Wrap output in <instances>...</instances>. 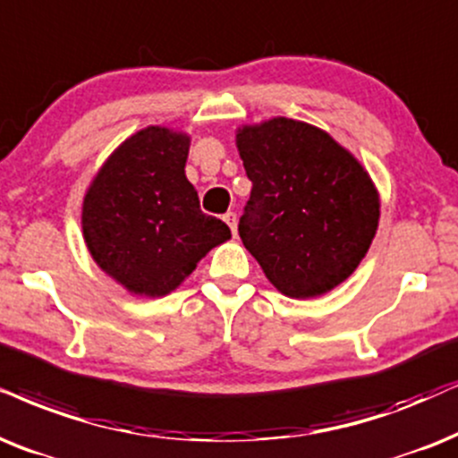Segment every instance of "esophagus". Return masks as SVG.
Instances as JSON below:
<instances>
[{"mask_svg": "<svg viewBox=\"0 0 458 458\" xmlns=\"http://www.w3.org/2000/svg\"><path fill=\"white\" fill-rule=\"evenodd\" d=\"M224 222L230 225V230H233V234L236 236V224H239V219H236V213H233V211H228L224 216Z\"/></svg>", "mask_w": 458, "mask_h": 458, "instance_id": "esophagus-1", "label": "esophagus"}]
</instances>
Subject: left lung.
I'll use <instances>...</instances> for the list:
<instances>
[{
	"label": "left lung",
	"instance_id": "8db88e82",
	"mask_svg": "<svg viewBox=\"0 0 458 458\" xmlns=\"http://www.w3.org/2000/svg\"><path fill=\"white\" fill-rule=\"evenodd\" d=\"M236 148L253 183L239 234L266 279L296 300L349 279L380 219L361 162L319 126L283 115L239 126Z\"/></svg>",
	"mask_w": 458,
	"mask_h": 458
}]
</instances>
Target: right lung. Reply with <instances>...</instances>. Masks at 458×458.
Masks as SVG:
<instances>
[{"instance_id":"add662e5","label":"right lung","mask_w":458,"mask_h":458,"mask_svg":"<svg viewBox=\"0 0 458 458\" xmlns=\"http://www.w3.org/2000/svg\"><path fill=\"white\" fill-rule=\"evenodd\" d=\"M190 135L146 126L124 139L92 177L82 234L92 259L132 296L175 292L213 247L230 239L200 211L186 177Z\"/></svg>"}]
</instances>
